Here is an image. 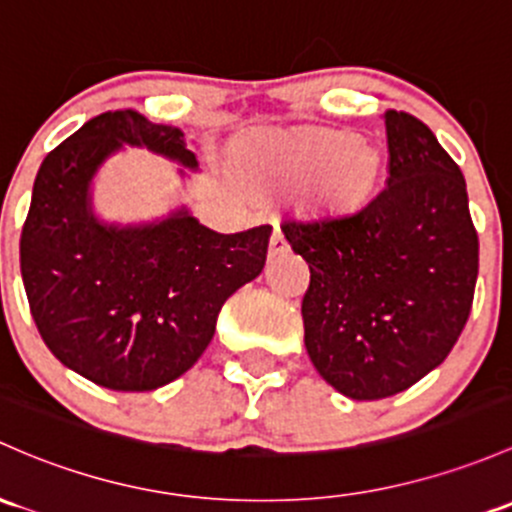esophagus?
<instances>
[{
	"label": "esophagus",
	"mask_w": 512,
	"mask_h": 512,
	"mask_svg": "<svg viewBox=\"0 0 512 512\" xmlns=\"http://www.w3.org/2000/svg\"><path fill=\"white\" fill-rule=\"evenodd\" d=\"M284 250H287V240H284L279 225H274L272 238H270V255H279V252H284Z\"/></svg>",
	"instance_id": "obj_1"
}]
</instances>
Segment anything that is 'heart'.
<instances>
[{"label": "heart", "instance_id": "b5f03b06", "mask_svg": "<svg viewBox=\"0 0 512 512\" xmlns=\"http://www.w3.org/2000/svg\"><path fill=\"white\" fill-rule=\"evenodd\" d=\"M274 166L297 181H319L328 176V191L333 196L355 198L373 186L380 161L370 149L355 147L348 134L321 132L277 142Z\"/></svg>", "mask_w": 512, "mask_h": 512}]
</instances>
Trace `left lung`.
I'll return each instance as SVG.
<instances>
[{
    "instance_id": "obj_1",
    "label": "left lung",
    "mask_w": 512,
    "mask_h": 512,
    "mask_svg": "<svg viewBox=\"0 0 512 512\" xmlns=\"http://www.w3.org/2000/svg\"><path fill=\"white\" fill-rule=\"evenodd\" d=\"M387 184L351 211L282 220L309 262L304 343L328 385L383 400L444 363L469 321L478 233L459 164L410 112H385Z\"/></svg>"
}]
</instances>
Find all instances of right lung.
<instances>
[{"label":"right lung","mask_w":512,"mask_h":512,"mask_svg":"<svg viewBox=\"0 0 512 512\" xmlns=\"http://www.w3.org/2000/svg\"><path fill=\"white\" fill-rule=\"evenodd\" d=\"M122 144L196 166L181 129L102 112L43 159L19 260L48 351L95 385L147 392L201 358L225 299L265 267L272 228L223 235L186 211L142 228L100 225L88 186Z\"/></svg>","instance_id":"obj_1"}]
</instances>
